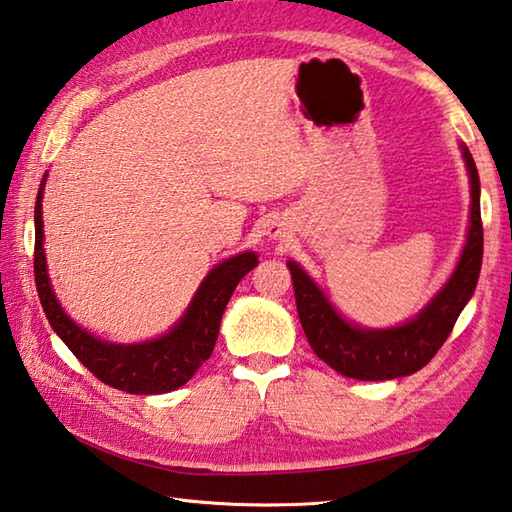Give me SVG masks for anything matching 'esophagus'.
Masks as SVG:
<instances>
[{
    "instance_id": "obj_1",
    "label": "esophagus",
    "mask_w": 512,
    "mask_h": 512,
    "mask_svg": "<svg viewBox=\"0 0 512 512\" xmlns=\"http://www.w3.org/2000/svg\"><path fill=\"white\" fill-rule=\"evenodd\" d=\"M271 232H273V237H275V235H280V228H273Z\"/></svg>"
}]
</instances>
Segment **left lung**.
I'll use <instances>...</instances> for the list:
<instances>
[{"label": "left lung", "instance_id": "left-lung-1", "mask_svg": "<svg viewBox=\"0 0 512 512\" xmlns=\"http://www.w3.org/2000/svg\"><path fill=\"white\" fill-rule=\"evenodd\" d=\"M470 172V230L459 266L443 291L412 322L387 331L351 327L331 309L327 297L295 262L291 271L297 315L315 356L338 374L356 380H392L423 369L454 329L463 306L475 293L483 259V226L479 208V174L468 147H463Z\"/></svg>", "mask_w": 512, "mask_h": 512}]
</instances>
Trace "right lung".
Masks as SVG:
<instances>
[{
  "label": "right lung",
  "instance_id": "right-lung-1",
  "mask_svg": "<svg viewBox=\"0 0 512 512\" xmlns=\"http://www.w3.org/2000/svg\"><path fill=\"white\" fill-rule=\"evenodd\" d=\"M255 253H241L212 268L199 286L183 320L167 336L143 345H111L76 327L51 291L42 248V188L35 201V286L53 331L73 356L102 383L129 394H165L181 387L210 358L219 336L221 315L241 277L257 266Z\"/></svg>",
  "mask_w": 512,
  "mask_h": 512
}]
</instances>
